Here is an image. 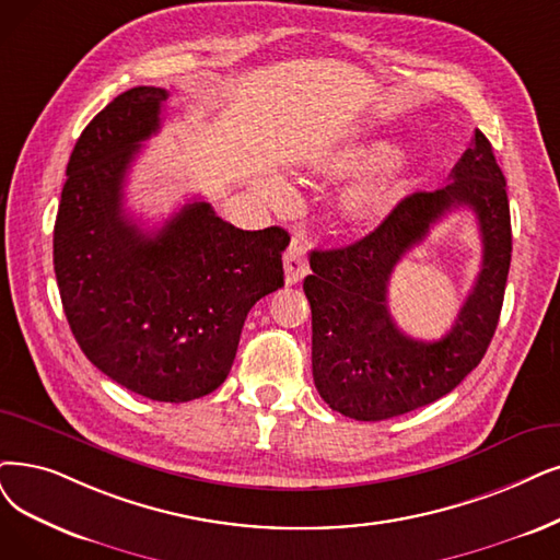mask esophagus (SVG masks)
<instances>
[{
	"label": "esophagus",
	"mask_w": 560,
	"mask_h": 560,
	"mask_svg": "<svg viewBox=\"0 0 560 560\" xmlns=\"http://www.w3.org/2000/svg\"><path fill=\"white\" fill-rule=\"evenodd\" d=\"M284 273L287 282L296 284L310 273V264H307V241L301 236L292 238V245H289L284 253Z\"/></svg>",
	"instance_id": "esophagus-1"
}]
</instances>
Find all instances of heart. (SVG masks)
Returning <instances> with one entry per match:
<instances>
[{"instance_id":"b5f03b06","label":"heart","mask_w":560,"mask_h":560,"mask_svg":"<svg viewBox=\"0 0 560 560\" xmlns=\"http://www.w3.org/2000/svg\"><path fill=\"white\" fill-rule=\"evenodd\" d=\"M266 192H268V195H278V186H271V184H268V186H266Z\"/></svg>"}]
</instances>
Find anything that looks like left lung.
Here are the masks:
<instances>
[{
	"instance_id": "8db88e82",
	"label": "left lung",
	"mask_w": 560,
	"mask_h": 560,
	"mask_svg": "<svg viewBox=\"0 0 560 560\" xmlns=\"http://www.w3.org/2000/svg\"><path fill=\"white\" fill-rule=\"evenodd\" d=\"M457 208L479 218L483 268L454 328L434 343L413 341L389 317L387 280L433 222ZM510 253L505 176L480 130L448 184L405 197L382 225L347 248L312 250L303 292L312 310V376L326 405L374 422L432 405L459 386L494 338Z\"/></svg>"
}]
</instances>
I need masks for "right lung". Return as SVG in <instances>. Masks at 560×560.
<instances>
[{"mask_svg":"<svg viewBox=\"0 0 560 560\" xmlns=\"http://www.w3.org/2000/svg\"><path fill=\"white\" fill-rule=\"evenodd\" d=\"M165 101L161 86H132L82 130L55 220V276L89 361L130 393L190 401L225 382L250 307L284 284L289 234L238 230L205 199L155 232L126 215V174Z\"/></svg>","mask_w":560,"mask_h":560,"instance_id":"right-lung-1","label":"right lung"}]
</instances>
